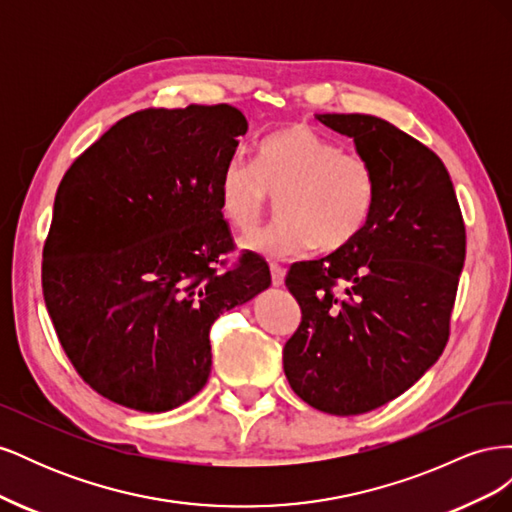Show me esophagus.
Returning <instances> with one entry per match:
<instances>
[{
    "label": "esophagus",
    "instance_id": "esophagus-1",
    "mask_svg": "<svg viewBox=\"0 0 512 512\" xmlns=\"http://www.w3.org/2000/svg\"><path fill=\"white\" fill-rule=\"evenodd\" d=\"M284 277H286V269L280 267V265H275V262H271V282H273V286H282Z\"/></svg>",
    "mask_w": 512,
    "mask_h": 512
}]
</instances>
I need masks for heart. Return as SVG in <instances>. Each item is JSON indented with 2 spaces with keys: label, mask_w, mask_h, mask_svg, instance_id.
<instances>
[{
  "label": "heart",
  "mask_w": 512,
  "mask_h": 512,
  "mask_svg": "<svg viewBox=\"0 0 512 512\" xmlns=\"http://www.w3.org/2000/svg\"><path fill=\"white\" fill-rule=\"evenodd\" d=\"M273 198L284 218L247 237V250L271 260L303 256L316 245L339 252L374 213L378 177L359 153L342 151L307 123H290L262 138L254 164L232 158L220 175V211L243 232L260 226Z\"/></svg>",
  "instance_id": "b5f03b06"
}]
</instances>
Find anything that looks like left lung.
Listing matches in <instances>:
<instances>
[{"mask_svg":"<svg viewBox=\"0 0 512 512\" xmlns=\"http://www.w3.org/2000/svg\"><path fill=\"white\" fill-rule=\"evenodd\" d=\"M316 117L374 166L378 200L348 247L290 267L301 324L284 346V371L305 404L352 416L399 397L440 359L466 224L429 147L374 115Z\"/></svg>","mask_w":512,"mask_h":512,"instance_id":"1","label":"left lung"}]
</instances>
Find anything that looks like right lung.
Instances as JSON below:
<instances>
[{
    "mask_svg": "<svg viewBox=\"0 0 512 512\" xmlns=\"http://www.w3.org/2000/svg\"><path fill=\"white\" fill-rule=\"evenodd\" d=\"M247 121L235 106L145 108L119 119L61 179L42 252L59 344L102 397L138 412L192 399L211 374V324L271 286L235 250L218 185Z\"/></svg>",
    "mask_w": 512,
    "mask_h": 512,
    "instance_id": "right-lung-1",
    "label": "right lung"
}]
</instances>
